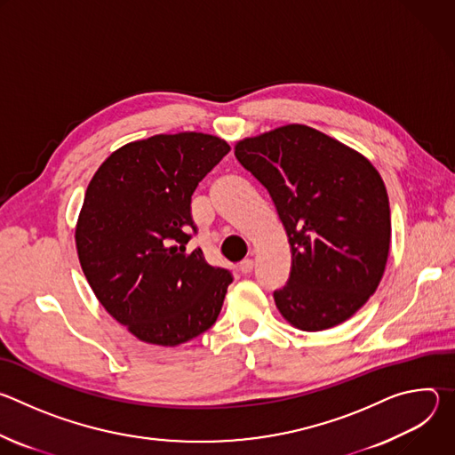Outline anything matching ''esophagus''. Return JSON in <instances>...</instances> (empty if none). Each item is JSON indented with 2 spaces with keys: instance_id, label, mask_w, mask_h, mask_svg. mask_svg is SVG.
Returning <instances> with one entry per match:
<instances>
[{
  "instance_id": "1",
  "label": "esophagus",
  "mask_w": 455,
  "mask_h": 455,
  "mask_svg": "<svg viewBox=\"0 0 455 455\" xmlns=\"http://www.w3.org/2000/svg\"><path fill=\"white\" fill-rule=\"evenodd\" d=\"M251 270H253V261H251V259H244V261H241L239 263V272L241 274H251Z\"/></svg>"
}]
</instances>
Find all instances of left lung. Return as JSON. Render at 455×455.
Returning <instances> with one entry per match:
<instances>
[{"label":"left lung","instance_id":"left-lung-1","mask_svg":"<svg viewBox=\"0 0 455 455\" xmlns=\"http://www.w3.org/2000/svg\"><path fill=\"white\" fill-rule=\"evenodd\" d=\"M234 155L277 209L291 250L290 279L274 291L293 328L323 331L376 291L391 248V209L374 165L304 124L243 139Z\"/></svg>","mask_w":455,"mask_h":455}]
</instances>
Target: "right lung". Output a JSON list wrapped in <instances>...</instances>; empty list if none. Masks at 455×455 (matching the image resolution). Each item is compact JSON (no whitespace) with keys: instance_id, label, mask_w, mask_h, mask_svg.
Instances as JSON below:
<instances>
[{"instance_id":"add662e5","label":"right lung","mask_w":455,"mask_h":455,"mask_svg":"<svg viewBox=\"0 0 455 455\" xmlns=\"http://www.w3.org/2000/svg\"><path fill=\"white\" fill-rule=\"evenodd\" d=\"M230 151L183 132L129 142L93 174L76 227L81 268L104 309L139 340L176 347L216 322L232 275L188 250L190 196Z\"/></svg>"}]
</instances>
